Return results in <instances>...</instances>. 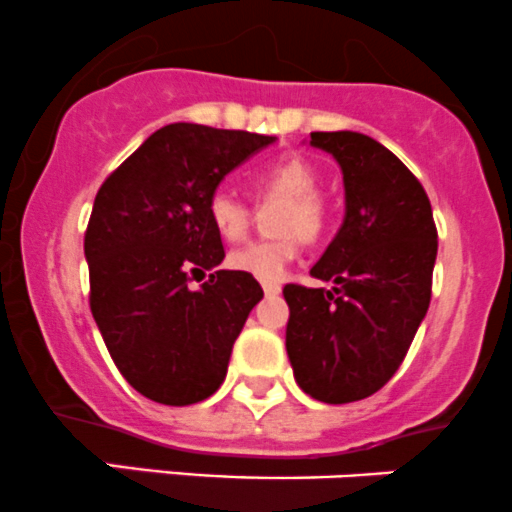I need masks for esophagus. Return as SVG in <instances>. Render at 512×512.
<instances>
[{
	"instance_id": "34e87169",
	"label": "esophagus",
	"mask_w": 512,
	"mask_h": 512,
	"mask_svg": "<svg viewBox=\"0 0 512 512\" xmlns=\"http://www.w3.org/2000/svg\"><path fill=\"white\" fill-rule=\"evenodd\" d=\"M263 293H266V298H276L281 293V286L278 283H263Z\"/></svg>"
}]
</instances>
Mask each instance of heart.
I'll list each match as a JSON object with an SVG mask.
<instances>
[{
	"mask_svg": "<svg viewBox=\"0 0 512 512\" xmlns=\"http://www.w3.org/2000/svg\"><path fill=\"white\" fill-rule=\"evenodd\" d=\"M249 184L261 199L283 197L276 212V231H281V236L251 241L231 251L229 266L261 283H278L298 258L300 241L318 239L325 229V204L318 192L320 177L310 162L291 155L256 167L249 175ZM207 212L221 239L239 241L249 231V204L231 189L219 187L209 197Z\"/></svg>",
	"mask_w": 512,
	"mask_h": 512,
	"instance_id": "1",
	"label": "heart"
}]
</instances>
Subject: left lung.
Wrapping results in <instances>:
<instances>
[{"label":"left lung","mask_w":512,"mask_h":512,"mask_svg":"<svg viewBox=\"0 0 512 512\" xmlns=\"http://www.w3.org/2000/svg\"><path fill=\"white\" fill-rule=\"evenodd\" d=\"M345 182V219L310 276L333 291L288 283L286 350L298 387L325 404L382 389L429 310L436 236L424 187L370 135L310 133Z\"/></svg>","instance_id":"obj_1"}]
</instances>
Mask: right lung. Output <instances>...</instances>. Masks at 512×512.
I'll use <instances>...</instances> for the list:
<instances>
[{
    "instance_id": "obj_1",
    "label": "right lung",
    "mask_w": 512,
    "mask_h": 512,
    "mask_svg": "<svg viewBox=\"0 0 512 512\" xmlns=\"http://www.w3.org/2000/svg\"><path fill=\"white\" fill-rule=\"evenodd\" d=\"M276 138L172 123L98 189L86 229L91 313L120 374L152 402L212 397L263 298L254 276L217 271L224 244L207 204L231 170ZM207 270L199 289L186 283Z\"/></svg>"
}]
</instances>
